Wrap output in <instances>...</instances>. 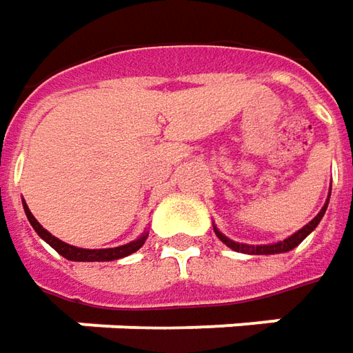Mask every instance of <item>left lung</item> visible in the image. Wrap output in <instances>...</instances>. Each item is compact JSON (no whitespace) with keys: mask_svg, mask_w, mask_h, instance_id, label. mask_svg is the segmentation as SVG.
<instances>
[{"mask_svg":"<svg viewBox=\"0 0 353 353\" xmlns=\"http://www.w3.org/2000/svg\"><path fill=\"white\" fill-rule=\"evenodd\" d=\"M330 197V195H328ZM328 201L326 199V203H324V207L321 209V213L316 214L312 221H310L309 225H305L301 230H297L295 234H291L289 238H285V240H281V242H275V244H260V246H254V244H242V242H234V240H230L228 236H225L216 226H213L214 228V234L219 236V240L221 242H225L226 246L230 250H234V252H242V254H252V256H270V254H281V252H289V250L297 248L299 244L305 240V238L309 236L310 232L319 226V223L322 221V216H324V213H326V207H328Z\"/></svg>","mask_w":353,"mask_h":353,"instance_id":"8db88e82","label":"left lung"}]
</instances>
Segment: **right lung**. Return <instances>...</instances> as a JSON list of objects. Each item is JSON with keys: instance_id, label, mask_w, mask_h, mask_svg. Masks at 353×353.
Returning <instances> with one entry per match:
<instances>
[{"instance_id": "1", "label": "right lung", "mask_w": 353, "mask_h": 353, "mask_svg": "<svg viewBox=\"0 0 353 353\" xmlns=\"http://www.w3.org/2000/svg\"><path fill=\"white\" fill-rule=\"evenodd\" d=\"M23 207H25V214H27V219H29V223L34 228V232L39 234V236L43 238L46 244H50L52 248L60 254V256H64L66 260L72 261H113L119 260V258H125V256H130V254H134L137 250L142 248V244H144V240L148 236V232H144L142 236L137 238V240H132V242H128V244H123V246H117V248H101V250H88V248H76V246H70L66 242H62V240H58L56 236H52L46 228L41 226V223L32 216V213L29 211V207H27V203L23 201Z\"/></svg>"}]
</instances>
